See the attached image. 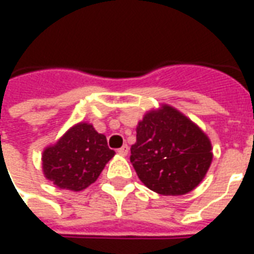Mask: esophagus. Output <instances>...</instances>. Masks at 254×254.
Here are the masks:
<instances>
[{
  "label": "esophagus",
  "mask_w": 254,
  "mask_h": 254,
  "mask_svg": "<svg viewBox=\"0 0 254 254\" xmlns=\"http://www.w3.org/2000/svg\"><path fill=\"white\" fill-rule=\"evenodd\" d=\"M117 152H118L120 155H124V156H125V155H127V152H129V147L125 144V145H122L121 148L117 149Z\"/></svg>",
  "instance_id": "esophagus-1"
}]
</instances>
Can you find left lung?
<instances>
[{
	"instance_id": "left-lung-1",
	"label": "left lung",
	"mask_w": 254,
	"mask_h": 254,
	"mask_svg": "<svg viewBox=\"0 0 254 254\" xmlns=\"http://www.w3.org/2000/svg\"><path fill=\"white\" fill-rule=\"evenodd\" d=\"M130 162L145 187L160 194H184L197 187L212 160L211 143L170 106L145 114L136 129Z\"/></svg>"
}]
</instances>
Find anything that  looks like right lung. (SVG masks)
<instances>
[{"label":"right lung","mask_w":254,"mask_h":254,"mask_svg":"<svg viewBox=\"0 0 254 254\" xmlns=\"http://www.w3.org/2000/svg\"><path fill=\"white\" fill-rule=\"evenodd\" d=\"M114 154L105 134L81 122L69 129L56 145L45 149L43 173L61 189L83 190L96 181Z\"/></svg>","instance_id":"add662e5"}]
</instances>
